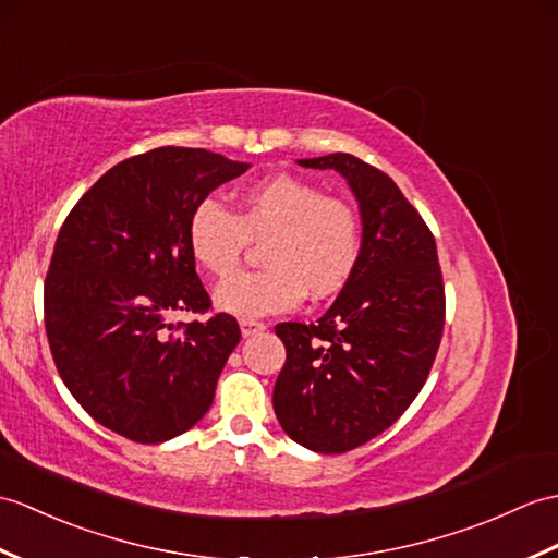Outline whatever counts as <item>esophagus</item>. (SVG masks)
Returning <instances> with one entry per match:
<instances>
[{
  "label": "esophagus",
  "mask_w": 558,
  "mask_h": 558,
  "mask_svg": "<svg viewBox=\"0 0 558 558\" xmlns=\"http://www.w3.org/2000/svg\"><path fill=\"white\" fill-rule=\"evenodd\" d=\"M240 330H242V338H252V335L266 330V326H264V323H258V320H252V318H242Z\"/></svg>",
  "instance_id": "1"
}]
</instances>
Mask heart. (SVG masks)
<instances>
[{
	"instance_id": "b5f03b06",
	"label": "heart",
	"mask_w": 558,
	"mask_h": 558,
	"mask_svg": "<svg viewBox=\"0 0 558 558\" xmlns=\"http://www.w3.org/2000/svg\"><path fill=\"white\" fill-rule=\"evenodd\" d=\"M266 268L223 280L214 302L226 314L258 318L294 308L304 294L328 300L354 276L359 216L347 202L288 173L266 175L240 194L238 214L204 199L187 220L190 252L204 270L228 276L250 240H263Z\"/></svg>"
}]
</instances>
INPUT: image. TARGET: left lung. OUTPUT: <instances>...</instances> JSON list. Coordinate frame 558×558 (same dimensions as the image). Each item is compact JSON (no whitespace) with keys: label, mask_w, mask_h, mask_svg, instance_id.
<instances>
[{"label":"left lung","mask_w":558,"mask_h":558,"mask_svg":"<svg viewBox=\"0 0 558 558\" xmlns=\"http://www.w3.org/2000/svg\"><path fill=\"white\" fill-rule=\"evenodd\" d=\"M296 163L347 180L361 252L316 323L276 326L288 359L274 409L296 445L342 454L387 430L425 385L445 328L442 270L430 228L390 175L342 151Z\"/></svg>","instance_id":"8db88e82"}]
</instances>
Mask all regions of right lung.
<instances>
[{
  "instance_id": "1",
  "label": "right lung",
  "mask_w": 558,
  "mask_h": 558,
  "mask_svg": "<svg viewBox=\"0 0 558 558\" xmlns=\"http://www.w3.org/2000/svg\"><path fill=\"white\" fill-rule=\"evenodd\" d=\"M250 163L159 147L109 168L63 220L45 280V328L63 385L89 416L140 445L183 435L209 411L240 342L194 270V206Z\"/></svg>"
}]
</instances>
